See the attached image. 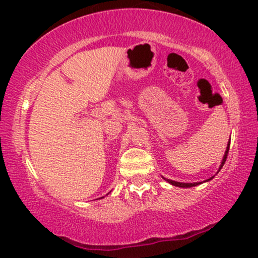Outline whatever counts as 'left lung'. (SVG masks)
I'll list each match as a JSON object with an SVG mask.
<instances>
[{
    "label": "left lung",
    "instance_id": "obj_1",
    "mask_svg": "<svg viewBox=\"0 0 258 258\" xmlns=\"http://www.w3.org/2000/svg\"><path fill=\"white\" fill-rule=\"evenodd\" d=\"M229 148H230V142H227V146H226L225 153H224L223 160H222V162H220V166H219V168H218V170H217V173H216V174H218V173H219V170L222 169V167L224 166V163H225V161H226V158H227V153H229ZM213 178H215V175L211 176L210 179L204 180V181H202V182H179V181H174V180H170V179H166V178H163V176H162V179H163V180H166V181L168 182V183H170V185L176 186V187H182V188H188V187H193V186L202 185L203 182H207V181H210V180H212Z\"/></svg>",
    "mask_w": 258,
    "mask_h": 258
}]
</instances>
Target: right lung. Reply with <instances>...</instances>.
Masks as SVG:
<instances>
[{"label":"right lung","mask_w":258,"mask_h":258,"mask_svg":"<svg viewBox=\"0 0 258 258\" xmlns=\"http://www.w3.org/2000/svg\"><path fill=\"white\" fill-rule=\"evenodd\" d=\"M102 198H104V197H102Z\"/></svg>","instance_id":"obj_1"}]
</instances>
